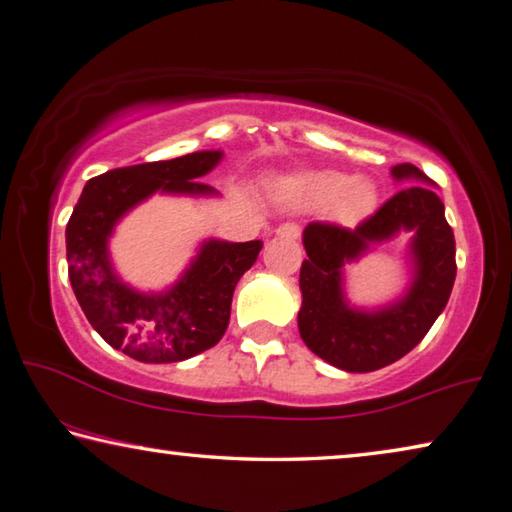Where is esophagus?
Returning <instances> with one entry per match:
<instances>
[{"label": "esophagus", "instance_id": "34e87169", "mask_svg": "<svg viewBox=\"0 0 512 512\" xmlns=\"http://www.w3.org/2000/svg\"><path fill=\"white\" fill-rule=\"evenodd\" d=\"M275 235L282 237V239H300L302 230H300V226H297V224H282L280 228L275 230Z\"/></svg>", "mask_w": 512, "mask_h": 512}]
</instances>
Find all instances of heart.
Here are the masks:
<instances>
[{
  "mask_svg": "<svg viewBox=\"0 0 512 512\" xmlns=\"http://www.w3.org/2000/svg\"><path fill=\"white\" fill-rule=\"evenodd\" d=\"M275 199L295 210L329 208L340 224H358L371 215L378 203V190L369 179H353L338 170H309L282 176L273 183Z\"/></svg>",
  "mask_w": 512,
  "mask_h": 512,
  "instance_id": "heart-1",
  "label": "heart"
}]
</instances>
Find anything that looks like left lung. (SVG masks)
<instances>
[{
    "label": "left lung",
    "instance_id": "1",
    "mask_svg": "<svg viewBox=\"0 0 512 512\" xmlns=\"http://www.w3.org/2000/svg\"><path fill=\"white\" fill-rule=\"evenodd\" d=\"M392 176L407 188L398 190L356 230L309 224L302 232L309 259H304L300 271V336L315 356L351 374L387 367L412 351L445 309L457 277L454 232L445 221L443 201L430 188L434 183L412 163L394 165ZM412 182L426 185L412 186ZM401 231L413 235L408 247L411 286L398 301L378 310L349 305L344 264Z\"/></svg>",
    "mask_w": 512,
    "mask_h": 512
}]
</instances>
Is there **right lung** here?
<instances>
[{
    "mask_svg": "<svg viewBox=\"0 0 512 512\" xmlns=\"http://www.w3.org/2000/svg\"><path fill=\"white\" fill-rule=\"evenodd\" d=\"M221 159V150H203L120 167L87 181L73 208L67 224L73 293L100 338L138 362H181L215 347L228 329L235 286L264 244L206 239L170 288L145 293L120 280L109 239L118 221L156 192L217 197L219 192L199 179Z\"/></svg>",
    "mask_w": 512,
    "mask_h": 512,
    "instance_id": "right-lung-1",
    "label": "right lung"
}]
</instances>
